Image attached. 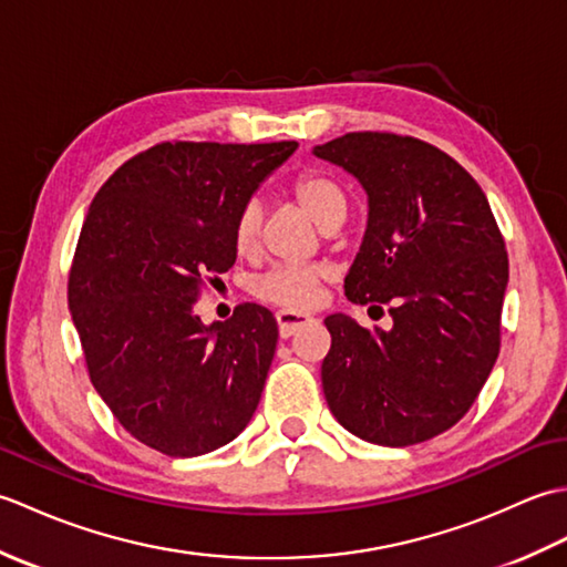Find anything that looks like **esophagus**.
I'll use <instances>...</instances> for the list:
<instances>
[{"label": "esophagus", "mask_w": 567, "mask_h": 567, "mask_svg": "<svg viewBox=\"0 0 567 567\" xmlns=\"http://www.w3.org/2000/svg\"><path fill=\"white\" fill-rule=\"evenodd\" d=\"M315 321L309 315H299V311H290V309H280L277 311V329H280L282 339H290L299 329L309 327Z\"/></svg>", "instance_id": "34e87169"}]
</instances>
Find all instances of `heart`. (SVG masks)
I'll list each match as a JSON object with an SVG mask.
<instances>
[{"mask_svg": "<svg viewBox=\"0 0 567 567\" xmlns=\"http://www.w3.org/2000/svg\"><path fill=\"white\" fill-rule=\"evenodd\" d=\"M292 195L311 221L323 231L339 228L348 214L346 192L323 175H305L297 179ZM262 236V204L248 199L234 224V246L238 256H256ZM323 272L317 265H282L256 282V295L265 302L285 309H309L317 305Z\"/></svg>", "mask_w": 567, "mask_h": 567, "instance_id": "obj_1", "label": "heart"}]
</instances>
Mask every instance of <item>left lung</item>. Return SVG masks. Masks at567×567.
Masks as SVG:
<instances>
[{"label": "left lung", "mask_w": 567, "mask_h": 567, "mask_svg": "<svg viewBox=\"0 0 567 567\" xmlns=\"http://www.w3.org/2000/svg\"><path fill=\"white\" fill-rule=\"evenodd\" d=\"M311 153L368 195L346 297L390 305L392 317L388 331L323 319V396L358 439L390 449L429 441L465 416L499 355L509 260L489 202L451 155L409 136L355 131Z\"/></svg>", "instance_id": "1"}]
</instances>
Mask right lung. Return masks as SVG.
<instances>
[{"mask_svg":"<svg viewBox=\"0 0 567 567\" xmlns=\"http://www.w3.org/2000/svg\"><path fill=\"white\" fill-rule=\"evenodd\" d=\"M295 151L297 141L158 143L90 204L68 307L94 390L155 451L212 453L256 414L277 321L240 305L228 321L204 323L195 302L204 277L236 262L240 207Z\"/></svg>","mask_w":567,"mask_h":567,"instance_id":"obj_1","label":"right lung"}]
</instances>
